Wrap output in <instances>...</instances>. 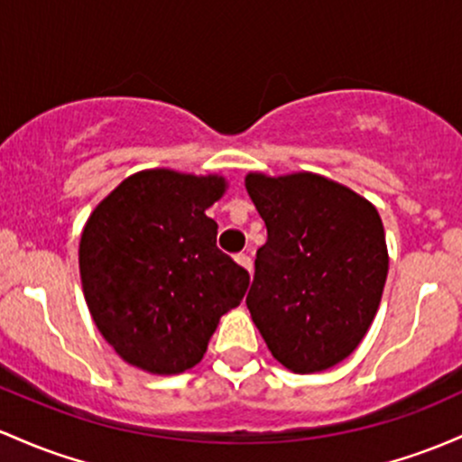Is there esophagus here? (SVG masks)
<instances>
[{"label": "esophagus", "instance_id": "1", "mask_svg": "<svg viewBox=\"0 0 462 462\" xmlns=\"http://www.w3.org/2000/svg\"><path fill=\"white\" fill-rule=\"evenodd\" d=\"M235 261L239 263L243 270H247V272L252 273V258H250V254H236Z\"/></svg>", "mask_w": 462, "mask_h": 462}]
</instances>
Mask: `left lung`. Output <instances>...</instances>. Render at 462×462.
Returning <instances> with one entry per match:
<instances>
[{
  "mask_svg": "<svg viewBox=\"0 0 462 462\" xmlns=\"http://www.w3.org/2000/svg\"><path fill=\"white\" fill-rule=\"evenodd\" d=\"M267 226L245 305L273 357L320 373L359 346L377 316L388 247L377 208L316 173H247Z\"/></svg>",
  "mask_w": 462,
  "mask_h": 462,
  "instance_id": "left-lung-1",
  "label": "left lung"
}]
</instances>
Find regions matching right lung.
<instances>
[{
    "mask_svg": "<svg viewBox=\"0 0 462 462\" xmlns=\"http://www.w3.org/2000/svg\"><path fill=\"white\" fill-rule=\"evenodd\" d=\"M221 175L140 171L94 208L79 245L85 302L131 366L184 373L204 357L223 313L239 307L250 273L217 247L206 215Z\"/></svg>",
    "mask_w": 462,
    "mask_h": 462,
    "instance_id": "right-lung-1",
    "label": "right lung"
}]
</instances>
